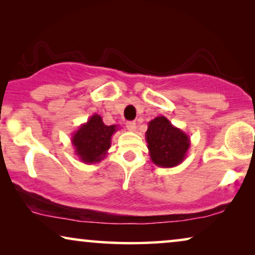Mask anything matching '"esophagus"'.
Segmentation results:
<instances>
[{
  "label": "esophagus",
  "instance_id": "obj_1",
  "mask_svg": "<svg viewBox=\"0 0 255 255\" xmlns=\"http://www.w3.org/2000/svg\"><path fill=\"white\" fill-rule=\"evenodd\" d=\"M127 128H128V130L131 131V132L135 131V122H128Z\"/></svg>",
  "mask_w": 255,
  "mask_h": 255
}]
</instances>
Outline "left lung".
Masks as SVG:
<instances>
[{
    "instance_id": "1",
    "label": "left lung",
    "mask_w": 255,
    "mask_h": 255,
    "mask_svg": "<svg viewBox=\"0 0 255 255\" xmlns=\"http://www.w3.org/2000/svg\"><path fill=\"white\" fill-rule=\"evenodd\" d=\"M145 139L152 162L162 168L182 163L190 147L189 135L174 127L165 116L148 122Z\"/></svg>"
}]
</instances>
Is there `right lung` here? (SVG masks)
<instances>
[{"instance_id": "add662e5", "label": "right lung", "mask_w": 255, "mask_h": 255, "mask_svg": "<svg viewBox=\"0 0 255 255\" xmlns=\"http://www.w3.org/2000/svg\"><path fill=\"white\" fill-rule=\"evenodd\" d=\"M118 128V125H106L100 115L94 114L72 134L75 154L83 163L100 162L107 156L111 138Z\"/></svg>"}]
</instances>
